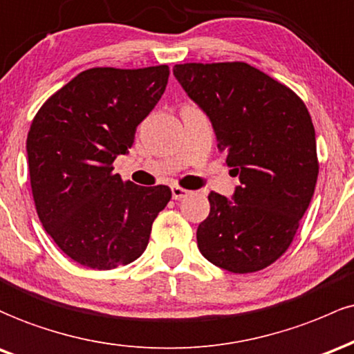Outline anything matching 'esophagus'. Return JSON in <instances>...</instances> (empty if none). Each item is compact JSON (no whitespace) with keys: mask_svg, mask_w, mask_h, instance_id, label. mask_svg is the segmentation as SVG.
<instances>
[{"mask_svg":"<svg viewBox=\"0 0 354 354\" xmlns=\"http://www.w3.org/2000/svg\"><path fill=\"white\" fill-rule=\"evenodd\" d=\"M189 194H190V190L178 187V185H174V187H172V197L176 198V201H180V198L187 197Z\"/></svg>","mask_w":354,"mask_h":354,"instance_id":"1","label":"esophagus"}]
</instances>
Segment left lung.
Segmentation results:
<instances>
[{
	"label": "left lung",
	"instance_id": "obj_1",
	"mask_svg": "<svg viewBox=\"0 0 354 354\" xmlns=\"http://www.w3.org/2000/svg\"><path fill=\"white\" fill-rule=\"evenodd\" d=\"M174 75L209 115L225 164L241 180L232 201L209 194L198 251L229 272L261 271L288 251L315 194L311 115L289 86L244 62L184 63Z\"/></svg>",
	"mask_w": 354,
	"mask_h": 354
}]
</instances>
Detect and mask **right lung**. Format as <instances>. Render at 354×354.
Returning a JSON list of instances; mask_svg holds the SVG:
<instances>
[{
	"instance_id": "add662e5",
	"label": "right lung",
	"mask_w": 354,
	"mask_h": 354,
	"mask_svg": "<svg viewBox=\"0 0 354 354\" xmlns=\"http://www.w3.org/2000/svg\"><path fill=\"white\" fill-rule=\"evenodd\" d=\"M169 66H97L41 105L26 138L35 207L55 244L98 271L133 263L169 204L167 185L142 187L113 174L169 82Z\"/></svg>"
}]
</instances>
